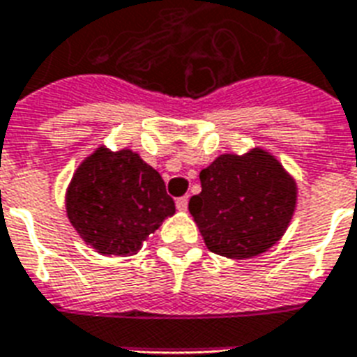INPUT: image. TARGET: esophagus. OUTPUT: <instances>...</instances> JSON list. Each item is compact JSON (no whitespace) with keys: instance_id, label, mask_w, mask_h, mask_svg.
Masks as SVG:
<instances>
[{"instance_id":"obj_1","label":"esophagus","mask_w":357,"mask_h":357,"mask_svg":"<svg viewBox=\"0 0 357 357\" xmlns=\"http://www.w3.org/2000/svg\"><path fill=\"white\" fill-rule=\"evenodd\" d=\"M176 208L181 210V212L188 210V197H178V199H176Z\"/></svg>"}]
</instances>
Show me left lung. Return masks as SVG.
Listing matches in <instances>:
<instances>
[{
    "label": "left lung",
    "instance_id": "8db88e82",
    "mask_svg": "<svg viewBox=\"0 0 357 357\" xmlns=\"http://www.w3.org/2000/svg\"><path fill=\"white\" fill-rule=\"evenodd\" d=\"M199 178L201 193L188 208L212 253L251 259L270 250L289 227L296 182L266 151L222 154Z\"/></svg>",
    "mask_w": 357,
    "mask_h": 357
}]
</instances>
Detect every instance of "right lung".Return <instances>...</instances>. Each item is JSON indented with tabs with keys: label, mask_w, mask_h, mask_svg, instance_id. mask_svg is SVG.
Here are the masks:
<instances>
[{
	"label": "right lung",
	"mask_w": 357,
	"mask_h": 357,
	"mask_svg": "<svg viewBox=\"0 0 357 357\" xmlns=\"http://www.w3.org/2000/svg\"><path fill=\"white\" fill-rule=\"evenodd\" d=\"M175 214L160 173L130 149L98 147L79 164L66 190V216L102 255H134Z\"/></svg>",
	"instance_id": "obj_1"
}]
</instances>
